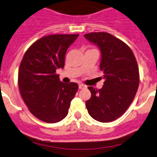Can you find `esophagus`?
I'll return each instance as SVG.
<instances>
[{"label":"esophagus","instance_id":"obj_1","mask_svg":"<svg viewBox=\"0 0 157 157\" xmlns=\"http://www.w3.org/2000/svg\"><path fill=\"white\" fill-rule=\"evenodd\" d=\"M85 87H86V85L83 84V83H79V89H83Z\"/></svg>","mask_w":157,"mask_h":157}]
</instances>
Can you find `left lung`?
Segmentation results:
<instances>
[{
  "label": "left lung",
  "instance_id": "1",
  "mask_svg": "<svg viewBox=\"0 0 157 157\" xmlns=\"http://www.w3.org/2000/svg\"><path fill=\"white\" fill-rule=\"evenodd\" d=\"M84 36L100 49L105 80L101 89L88 86L91 97L86 101V109L96 121L111 122L127 111L136 96L140 83L137 62L130 47L110 33L93 32Z\"/></svg>",
  "mask_w": 157,
  "mask_h": 157
}]
</instances>
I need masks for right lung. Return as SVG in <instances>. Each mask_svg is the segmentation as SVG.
I'll return each instance as SVG.
<instances>
[{"label":"right lung","mask_w":157,"mask_h":157,"mask_svg":"<svg viewBox=\"0 0 157 157\" xmlns=\"http://www.w3.org/2000/svg\"><path fill=\"white\" fill-rule=\"evenodd\" d=\"M79 34H51L32 44L18 71V86L29 111L41 121L54 124L68 113L78 84L60 81L56 71L64 67L65 54Z\"/></svg>","instance_id":"add662e5"}]
</instances>
